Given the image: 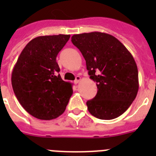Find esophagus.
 <instances>
[{
    "label": "esophagus",
    "instance_id": "34e87169",
    "mask_svg": "<svg viewBox=\"0 0 156 156\" xmlns=\"http://www.w3.org/2000/svg\"><path fill=\"white\" fill-rule=\"evenodd\" d=\"M80 80H81V77L80 76H76V80H74V83H75L76 84H77V83H78Z\"/></svg>",
    "mask_w": 156,
    "mask_h": 156
}]
</instances>
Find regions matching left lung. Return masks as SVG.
<instances>
[{
  "instance_id": "1",
  "label": "left lung",
  "mask_w": 156,
  "mask_h": 156,
  "mask_svg": "<svg viewBox=\"0 0 156 156\" xmlns=\"http://www.w3.org/2000/svg\"><path fill=\"white\" fill-rule=\"evenodd\" d=\"M71 41L84 58L90 78L97 83V94L87 101L89 112L106 120L124 113L139 88L137 66L130 52L105 33L75 34Z\"/></svg>"
}]
</instances>
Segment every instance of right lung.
Listing matches in <instances>:
<instances>
[{"label":"right lung","mask_w":156,"mask_h":156,"mask_svg":"<svg viewBox=\"0 0 156 156\" xmlns=\"http://www.w3.org/2000/svg\"><path fill=\"white\" fill-rule=\"evenodd\" d=\"M70 35L41 36L26 45L12 73L18 101L35 118L51 120L61 115L73 94L72 83L62 80L56 57Z\"/></svg>","instance_id":"1"}]
</instances>
